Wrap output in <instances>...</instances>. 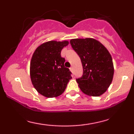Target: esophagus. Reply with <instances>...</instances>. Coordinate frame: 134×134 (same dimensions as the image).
<instances>
[{"label":"esophagus","mask_w":134,"mask_h":134,"mask_svg":"<svg viewBox=\"0 0 134 134\" xmlns=\"http://www.w3.org/2000/svg\"><path fill=\"white\" fill-rule=\"evenodd\" d=\"M70 70L71 72H73V68H72V67H70Z\"/></svg>","instance_id":"34e87169"}]
</instances>
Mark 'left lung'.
Returning <instances> with one entry per match:
<instances>
[{"label":"left lung","instance_id":"left-lung-1","mask_svg":"<svg viewBox=\"0 0 134 134\" xmlns=\"http://www.w3.org/2000/svg\"><path fill=\"white\" fill-rule=\"evenodd\" d=\"M70 43L83 67L82 77L76 79L79 88L88 96H101L113 80L114 67L111 55L103 44L93 38L72 39Z\"/></svg>","mask_w":134,"mask_h":134}]
</instances>
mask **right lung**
Returning a JSON list of instances; mask_svg holds the SVG:
<instances>
[{
  "label": "right lung",
  "mask_w": 134,
  "mask_h": 134,
  "mask_svg": "<svg viewBox=\"0 0 134 134\" xmlns=\"http://www.w3.org/2000/svg\"><path fill=\"white\" fill-rule=\"evenodd\" d=\"M69 41H50L39 46L34 52L30 63V77L36 90L47 98L61 95L65 91L71 72L64 66L61 57L63 48Z\"/></svg>",
  "instance_id": "obj_1"
}]
</instances>
